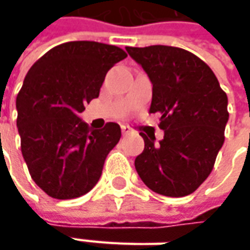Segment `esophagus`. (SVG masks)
<instances>
[{"mask_svg": "<svg viewBox=\"0 0 250 250\" xmlns=\"http://www.w3.org/2000/svg\"><path fill=\"white\" fill-rule=\"evenodd\" d=\"M121 130H122V133H124V135H128V133L132 132V129H130L129 126H126V125H122V126H121Z\"/></svg>", "mask_w": 250, "mask_h": 250, "instance_id": "34e87169", "label": "esophagus"}]
</instances>
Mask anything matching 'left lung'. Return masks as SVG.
I'll return each instance as SVG.
<instances>
[{"label": "left lung", "instance_id": "8db88e82", "mask_svg": "<svg viewBox=\"0 0 250 250\" xmlns=\"http://www.w3.org/2000/svg\"><path fill=\"white\" fill-rule=\"evenodd\" d=\"M153 84L150 112H160L164 139L146 136L135 168L153 192L190 195L210 175L224 143L228 99L216 75L195 54L171 45L126 47Z\"/></svg>", "mask_w": 250, "mask_h": 250}]
</instances>
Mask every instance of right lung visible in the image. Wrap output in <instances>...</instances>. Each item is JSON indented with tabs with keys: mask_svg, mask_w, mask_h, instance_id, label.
Instances as JSON below:
<instances>
[{
	"mask_svg": "<svg viewBox=\"0 0 250 250\" xmlns=\"http://www.w3.org/2000/svg\"><path fill=\"white\" fill-rule=\"evenodd\" d=\"M126 57L110 44L69 42L29 69L16 97V126L29 172L48 196L79 197L99 182L121 128L108 122L93 130L79 114L99 97L107 72Z\"/></svg>",
	"mask_w": 250,
	"mask_h": 250,
	"instance_id": "right-lung-1",
	"label": "right lung"
}]
</instances>
